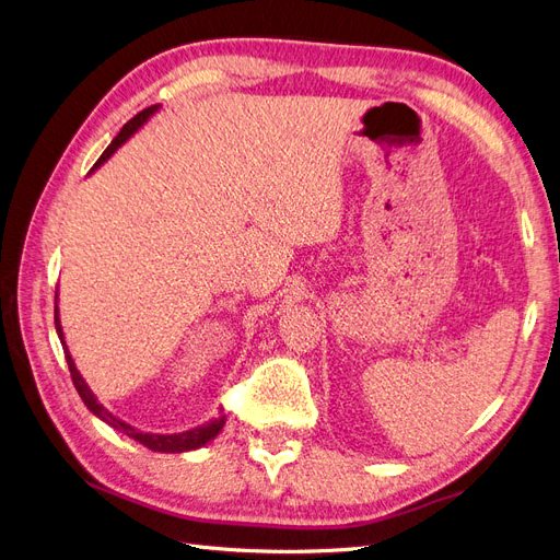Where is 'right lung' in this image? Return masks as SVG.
Here are the masks:
<instances>
[{"label":"right lung","instance_id":"1","mask_svg":"<svg viewBox=\"0 0 560 560\" xmlns=\"http://www.w3.org/2000/svg\"><path fill=\"white\" fill-rule=\"evenodd\" d=\"M159 109H161V105H151V107H147L144 112H140L138 116H132L130 121L121 128V132H118L116 138L112 140V144L105 149V154L97 159L95 167L103 165L118 147L126 144V142L132 138V135L138 132ZM95 167H93V171H95ZM56 331H58V338H60V343H62L65 360H67V366H70V374H72V381H74V387H77L79 397L83 399V404L89 406V411H91L93 416H97L103 422H107L109 428H114V430H118L121 434L135 439V442H140L142 446H147L149 451H154V453H186V451H196V448H200V446L210 444L212 439L224 430L226 416L212 418V420L202 422V425H198V428H194V430L177 432V434H154V432H142V430H138V428H132L130 422H126V420H121V418H116L114 413H109V411L105 409V406L97 401V397L93 395V389L89 387V383L83 381V376L79 374V369H77V364H74V360H72L70 350H67L65 336H62V325H60V315H58V294H56Z\"/></svg>","mask_w":560,"mask_h":560}]
</instances>
